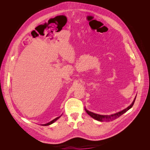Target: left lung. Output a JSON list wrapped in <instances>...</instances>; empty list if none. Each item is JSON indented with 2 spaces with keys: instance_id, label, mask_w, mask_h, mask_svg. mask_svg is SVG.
<instances>
[{
  "instance_id": "8db88e82",
  "label": "left lung",
  "mask_w": 150,
  "mask_h": 150,
  "mask_svg": "<svg viewBox=\"0 0 150 150\" xmlns=\"http://www.w3.org/2000/svg\"><path fill=\"white\" fill-rule=\"evenodd\" d=\"M136 98V97H135L134 100H133L132 103L128 108H127L126 109L122 110V111H120L119 112L114 114H112V115H100V114H95V113L92 112L91 111H89L88 110H87L86 108H84V109H85L86 112H87V114H89L91 117H92L93 119H96V120H97L98 121H100V122H110V121H112V120H114L117 119V118H119L122 114H123L124 113H125L126 112L128 111L129 109H131L134 103Z\"/></svg>"
}]
</instances>
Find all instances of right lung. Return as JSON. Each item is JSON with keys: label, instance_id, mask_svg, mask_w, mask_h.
<instances>
[{"label": "right lung", "instance_id": "right-lung-1", "mask_svg": "<svg viewBox=\"0 0 150 150\" xmlns=\"http://www.w3.org/2000/svg\"><path fill=\"white\" fill-rule=\"evenodd\" d=\"M61 116H59V117H57L56 119H53V120H52L51 122H49V123H46V124H44V125H43V126H48V125H51V124H52V123H53L55 121H57L59 118Z\"/></svg>", "mask_w": 150, "mask_h": 150}]
</instances>
